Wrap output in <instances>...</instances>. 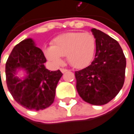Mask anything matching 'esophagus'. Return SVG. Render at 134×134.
Here are the masks:
<instances>
[{
  "instance_id": "34e87169",
  "label": "esophagus",
  "mask_w": 134,
  "mask_h": 134,
  "mask_svg": "<svg viewBox=\"0 0 134 134\" xmlns=\"http://www.w3.org/2000/svg\"><path fill=\"white\" fill-rule=\"evenodd\" d=\"M60 71H61L62 73H64V72H66L67 71H68V70H67V69H64V68H62V69H60Z\"/></svg>"
}]
</instances>
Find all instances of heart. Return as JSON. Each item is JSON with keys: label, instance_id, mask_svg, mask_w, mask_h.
Returning a JSON list of instances; mask_svg holds the SVG:
<instances>
[{"label": "heart", "instance_id": "1", "mask_svg": "<svg viewBox=\"0 0 134 134\" xmlns=\"http://www.w3.org/2000/svg\"><path fill=\"white\" fill-rule=\"evenodd\" d=\"M96 48L95 36L90 33L68 32L57 36L52 46L44 48L46 58L54 66L63 62L66 56L67 62L75 68L86 67L93 60Z\"/></svg>", "mask_w": 134, "mask_h": 134}]
</instances>
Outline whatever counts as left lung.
<instances>
[{
	"instance_id": "left-lung-1",
	"label": "left lung",
	"mask_w": 134,
	"mask_h": 134,
	"mask_svg": "<svg viewBox=\"0 0 134 134\" xmlns=\"http://www.w3.org/2000/svg\"><path fill=\"white\" fill-rule=\"evenodd\" d=\"M95 59L86 68L75 72L76 88L83 100L95 105L108 103L123 87L126 60L117 41L96 29Z\"/></svg>"
}]
</instances>
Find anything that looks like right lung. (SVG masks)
<instances>
[{
	"instance_id": "right-lung-1",
	"label": "right lung",
	"mask_w": 134,
	"mask_h": 134,
	"mask_svg": "<svg viewBox=\"0 0 134 134\" xmlns=\"http://www.w3.org/2000/svg\"><path fill=\"white\" fill-rule=\"evenodd\" d=\"M44 53L31 38L13 48L5 64L6 83L14 100L29 110H39L53 103L56 87L62 76L60 70L50 71L44 66ZM23 72V77L18 73Z\"/></svg>"
}]
</instances>
